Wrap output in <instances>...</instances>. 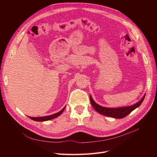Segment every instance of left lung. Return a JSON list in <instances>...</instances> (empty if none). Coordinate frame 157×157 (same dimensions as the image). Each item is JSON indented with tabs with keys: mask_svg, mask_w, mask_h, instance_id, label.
Listing matches in <instances>:
<instances>
[{
	"mask_svg": "<svg viewBox=\"0 0 157 157\" xmlns=\"http://www.w3.org/2000/svg\"><path fill=\"white\" fill-rule=\"evenodd\" d=\"M145 97V95L142 98L141 100L137 102V103L134 104L132 106H128L124 107H119V108H107V107H103L100 105H98L97 103L94 102L92 96H90V102L94 109L99 113L101 114V115H105L107 117H110L115 118H122L125 117H126L128 114H130L133 110H134L135 109L138 107L141 103L143 102L144 99Z\"/></svg>",
	"mask_w": 157,
	"mask_h": 157,
	"instance_id": "obj_1",
	"label": "left lung"
}]
</instances>
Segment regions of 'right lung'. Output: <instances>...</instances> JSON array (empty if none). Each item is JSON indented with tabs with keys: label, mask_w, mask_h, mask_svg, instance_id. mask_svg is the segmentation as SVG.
<instances>
[{
	"label": "right lung",
	"mask_w": 157,
	"mask_h": 157,
	"mask_svg": "<svg viewBox=\"0 0 157 157\" xmlns=\"http://www.w3.org/2000/svg\"><path fill=\"white\" fill-rule=\"evenodd\" d=\"M65 107H64L63 109H61V110L57 113L56 114H53V115H49V116H46V117H29L31 119L33 120V121H39V122H40V121H49V120H51V119H53V118H56L58 117V116H59L61 113H62L64 111Z\"/></svg>",
	"instance_id": "1"
}]
</instances>
